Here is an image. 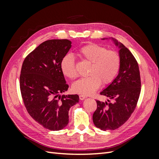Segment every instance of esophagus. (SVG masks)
Returning <instances> with one entry per match:
<instances>
[{
  "label": "esophagus",
  "instance_id": "1",
  "mask_svg": "<svg viewBox=\"0 0 159 159\" xmlns=\"http://www.w3.org/2000/svg\"><path fill=\"white\" fill-rule=\"evenodd\" d=\"M80 99H81V100H84V99H85L86 98V96L85 95H80Z\"/></svg>",
  "mask_w": 159,
  "mask_h": 159
}]
</instances>
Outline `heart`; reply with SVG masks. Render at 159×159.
I'll return each instance as SVG.
<instances>
[{
	"label": "heart",
	"instance_id": "heart-1",
	"mask_svg": "<svg viewBox=\"0 0 159 159\" xmlns=\"http://www.w3.org/2000/svg\"><path fill=\"white\" fill-rule=\"evenodd\" d=\"M81 60L91 64L88 77L81 78L72 85V90L76 93L90 95L97 90L101 84L107 85L116 78L121 67V57L115 50H108L107 48L96 44H89L78 50ZM62 73L70 80L78 77L74 57L67 54L60 63Z\"/></svg>",
	"mask_w": 159,
	"mask_h": 159
}]
</instances>
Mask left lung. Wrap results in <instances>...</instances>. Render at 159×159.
Masks as SVG:
<instances>
[{
    "instance_id": "8db88e82",
    "label": "left lung",
    "mask_w": 159,
    "mask_h": 159,
    "mask_svg": "<svg viewBox=\"0 0 159 159\" xmlns=\"http://www.w3.org/2000/svg\"><path fill=\"white\" fill-rule=\"evenodd\" d=\"M112 39L120 49L121 67L116 78L100 94L113 102L109 99L108 102L97 100V109L93 115L95 127L103 131L117 129L127 121L137 106L141 87L136 59L127 48Z\"/></svg>"
}]
</instances>
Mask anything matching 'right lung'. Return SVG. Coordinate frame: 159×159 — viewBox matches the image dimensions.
<instances>
[{"label":"right lung","mask_w":159,"mask_h":159,"mask_svg":"<svg viewBox=\"0 0 159 159\" xmlns=\"http://www.w3.org/2000/svg\"><path fill=\"white\" fill-rule=\"evenodd\" d=\"M67 40L42 42L23 61L20 88L30 116L44 128L59 131L69 122L70 108L79 102L78 95H60L68 90L60 68L63 57L71 47Z\"/></svg>","instance_id":"1"}]
</instances>
